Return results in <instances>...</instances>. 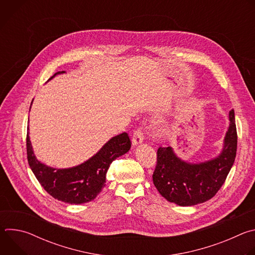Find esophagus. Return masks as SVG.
Wrapping results in <instances>:
<instances>
[{"label": "esophagus", "instance_id": "34e87169", "mask_svg": "<svg viewBox=\"0 0 255 255\" xmlns=\"http://www.w3.org/2000/svg\"><path fill=\"white\" fill-rule=\"evenodd\" d=\"M144 138V133H143V129L142 127L137 128L134 133H133V138H132V144L133 145H137L139 143H141L143 141Z\"/></svg>", "mask_w": 255, "mask_h": 255}]
</instances>
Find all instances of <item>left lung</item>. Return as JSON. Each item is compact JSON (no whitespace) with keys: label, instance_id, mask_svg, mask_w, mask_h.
<instances>
[{"label":"left lung","instance_id":"left-lung-1","mask_svg":"<svg viewBox=\"0 0 255 255\" xmlns=\"http://www.w3.org/2000/svg\"><path fill=\"white\" fill-rule=\"evenodd\" d=\"M229 120L223 149L211 160L189 163L177 157L169 146L158 148L152 178L155 188L164 199L178 206H194L212 199L221 189L237 151L234 110L230 111Z\"/></svg>","mask_w":255,"mask_h":255}]
</instances>
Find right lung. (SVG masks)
I'll return each mask as SVG.
<instances>
[{
  "mask_svg": "<svg viewBox=\"0 0 255 255\" xmlns=\"http://www.w3.org/2000/svg\"><path fill=\"white\" fill-rule=\"evenodd\" d=\"M65 71H58L53 77ZM26 147L30 168L43 189L58 201L78 205L91 202L100 194L105 187L109 166L117 157L129 151L131 141L128 134L123 132L109 140L98 153L86 162L75 167L61 169L47 166L36 159L29 131L27 132Z\"/></svg>",
  "mask_w": 255,
  "mask_h": 255,
  "instance_id": "add662e5",
  "label": "right lung"
}]
</instances>
